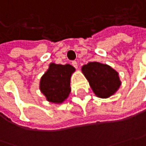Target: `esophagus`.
I'll return each instance as SVG.
<instances>
[{
	"mask_svg": "<svg viewBox=\"0 0 146 146\" xmlns=\"http://www.w3.org/2000/svg\"><path fill=\"white\" fill-rule=\"evenodd\" d=\"M72 64L74 68H78V63L76 62V61H73L72 62Z\"/></svg>",
	"mask_w": 146,
	"mask_h": 146,
	"instance_id": "1",
	"label": "esophagus"
}]
</instances>
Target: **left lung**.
Returning <instances> with one entry per match:
<instances>
[{"mask_svg":"<svg viewBox=\"0 0 146 146\" xmlns=\"http://www.w3.org/2000/svg\"><path fill=\"white\" fill-rule=\"evenodd\" d=\"M82 73L88 79L91 88L98 98H110L116 93L121 85L119 73L107 64L89 62L82 67Z\"/></svg>","mask_w":146,"mask_h":146,"instance_id":"8db88e82","label":"left lung"}]
</instances>
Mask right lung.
I'll list each match as a JSON object with an SVG mask.
<instances>
[{
    "label": "right lung",
    "mask_w": 146,
    "mask_h": 146,
    "mask_svg": "<svg viewBox=\"0 0 146 146\" xmlns=\"http://www.w3.org/2000/svg\"><path fill=\"white\" fill-rule=\"evenodd\" d=\"M75 70L70 64L51 63L48 65L39 82V90L48 102L61 104L68 98L71 92L70 79Z\"/></svg>",
    "instance_id": "right-lung-1"
}]
</instances>
